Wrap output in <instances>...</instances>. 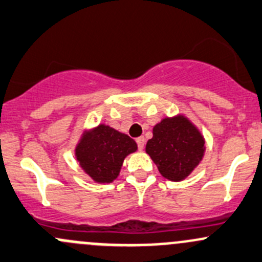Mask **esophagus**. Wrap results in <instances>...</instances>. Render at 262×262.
Listing matches in <instances>:
<instances>
[{
	"mask_svg": "<svg viewBox=\"0 0 262 262\" xmlns=\"http://www.w3.org/2000/svg\"><path fill=\"white\" fill-rule=\"evenodd\" d=\"M136 142H137V146H139V150L142 151L143 147H145V139H143V137H137Z\"/></svg>",
	"mask_w": 262,
	"mask_h": 262,
	"instance_id": "1",
	"label": "esophagus"
}]
</instances>
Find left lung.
Segmentation results:
<instances>
[{
    "label": "left lung",
    "mask_w": 262,
    "mask_h": 262,
    "mask_svg": "<svg viewBox=\"0 0 262 262\" xmlns=\"http://www.w3.org/2000/svg\"><path fill=\"white\" fill-rule=\"evenodd\" d=\"M146 152L160 173L170 181H182L192 172L205 154V139L184 115L165 117L154 126Z\"/></svg>",
    "instance_id": "left-lung-1"
}]
</instances>
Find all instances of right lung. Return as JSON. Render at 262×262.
<instances>
[{"label":"right lung","mask_w":262,"mask_h":262,"mask_svg":"<svg viewBox=\"0 0 262 262\" xmlns=\"http://www.w3.org/2000/svg\"><path fill=\"white\" fill-rule=\"evenodd\" d=\"M136 150V142L130 136L101 123L82 134L75 156L95 182L110 184L119 176L125 157Z\"/></svg>","instance_id":"obj_1"}]
</instances>
